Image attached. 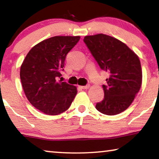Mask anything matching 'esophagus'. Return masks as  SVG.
Masks as SVG:
<instances>
[{"mask_svg": "<svg viewBox=\"0 0 159 159\" xmlns=\"http://www.w3.org/2000/svg\"><path fill=\"white\" fill-rule=\"evenodd\" d=\"M79 87L82 89H87L90 87V86H89V85H86V86H80Z\"/></svg>", "mask_w": 159, "mask_h": 159, "instance_id": "obj_1", "label": "esophagus"}]
</instances>
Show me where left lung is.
Masks as SVG:
<instances>
[{
	"label": "left lung",
	"mask_w": 159,
	"mask_h": 159,
	"mask_svg": "<svg viewBox=\"0 0 159 159\" xmlns=\"http://www.w3.org/2000/svg\"><path fill=\"white\" fill-rule=\"evenodd\" d=\"M84 42L102 70L107 71L104 97L96 108L107 115H115L129 107L142 84L139 57L119 39L104 34L86 36Z\"/></svg>",
	"instance_id": "1"
}]
</instances>
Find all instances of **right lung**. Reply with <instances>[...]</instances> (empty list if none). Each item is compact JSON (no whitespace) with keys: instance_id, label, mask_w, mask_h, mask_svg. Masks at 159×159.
Returning a JSON list of instances; mask_svg holds the SVG:
<instances>
[{"instance_id":"1","label":"right lung","mask_w":159,"mask_h":159,"mask_svg":"<svg viewBox=\"0 0 159 159\" xmlns=\"http://www.w3.org/2000/svg\"><path fill=\"white\" fill-rule=\"evenodd\" d=\"M79 36H55L31 49L20 68V79L27 99L36 109L57 115L70 107L77 93L75 86L57 81L65 60L79 41Z\"/></svg>"}]
</instances>
